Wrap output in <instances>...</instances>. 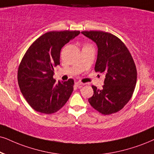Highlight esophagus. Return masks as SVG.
<instances>
[{
  "mask_svg": "<svg viewBox=\"0 0 154 154\" xmlns=\"http://www.w3.org/2000/svg\"><path fill=\"white\" fill-rule=\"evenodd\" d=\"M83 85L82 83L79 82H75V86L77 87H78V88H80V87H82V86Z\"/></svg>",
  "mask_w": 154,
  "mask_h": 154,
  "instance_id": "34e87169",
  "label": "esophagus"
}]
</instances>
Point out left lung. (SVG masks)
Here are the masks:
<instances>
[{"label": "left lung", "mask_w": 154, "mask_h": 154, "mask_svg": "<svg viewBox=\"0 0 154 154\" xmlns=\"http://www.w3.org/2000/svg\"><path fill=\"white\" fill-rule=\"evenodd\" d=\"M96 43L98 52L94 69L105 75L102 89L92 85L94 94L88 101L104 115L122 109L131 98L137 84V72L133 58L117 37L103 31H82Z\"/></svg>", "instance_id": "obj_1"}]
</instances>
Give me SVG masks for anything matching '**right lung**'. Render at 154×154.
Here are the masks:
<instances>
[{"label":"right lung","instance_id":"add662e5","mask_svg":"<svg viewBox=\"0 0 154 154\" xmlns=\"http://www.w3.org/2000/svg\"><path fill=\"white\" fill-rule=\"evenodd\" d=\"M79 31H51L37 39L25 52L17 71L21 93L33 109L52 114L60 109L73 91L74 80L55 82L54 67L60 65V51Z\"/></svg>","mask_w":154,"mask_h":154}]
</instances>
